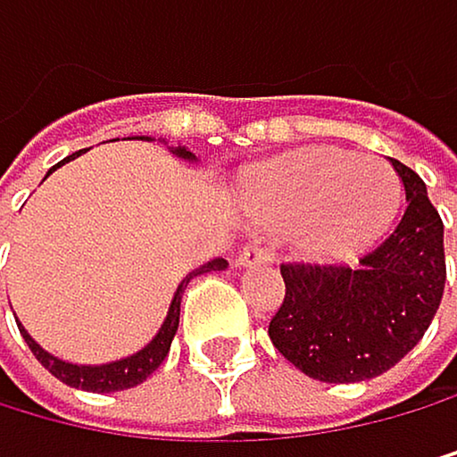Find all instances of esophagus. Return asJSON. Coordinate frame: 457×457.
Instances as JSON below:
<instances>
[{"instance_id":"obj_1","label":"esophagus","mask_w":457,"mask_h":457,"mask_svg":"<svg viewBox=\"0 0 457 457\" xmlns=\"http://www.w3.org/2000/svg\"><path fill=\"white\" fill-rule=\"evenodd\" d=\"M274 257V252H271V245L269 243H260V240H254V243H248L243 252L237 254V266H254V263H269V260Z\"/></svg>"}]
</instances>
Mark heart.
Here are the masks:
<instances>
[{"instance_id": "obj_1", "label": "heart", "mask_w": 457, "mask_h": 457, "mask_svg": "<svg viewBox=\"0 0 457 457\" xmlns=\"http://www.w3.org/2000/svg\"><path fill=\"white\" fill-rule=\"evenodd\" d=\"M403 197L384 157L318 148L274 160L248 177L245 200L269 226H295L312 257H349L386 231Z\"/></svg>"}]
</instances>
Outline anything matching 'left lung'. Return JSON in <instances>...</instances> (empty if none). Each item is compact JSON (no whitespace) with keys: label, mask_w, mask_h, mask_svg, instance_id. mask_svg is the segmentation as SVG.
<instances>
[{"label":"left lung","mask_w":457,"mask_h":457,"mask_svg":"<svg viewBox=\"0 0 457 457\" xmlns=\"http://www.w3.org/2000/svg\"><path fill=\"white\" fill-rule=\"evenodd\" d=\"M406 209L358 266L288 260L286 295L269 337L300 372L326 384L375 378L412 352L441 306L446 283L444 223L412 169L392 160Z\"/></svg>","instance_id":"left-lung-1"}]
</instances>
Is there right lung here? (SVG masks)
I'll return each instance as SVG.
<instances>
[{"label": "right lung", "mask_w": 457, "mask_h": 457, "mask_svg": "<svg viewBox=\"0 0 457 457\" xmlns=\"http://www.w3.org/2000/svg\"><path fill=\"white\" fill-rule=\"evenodd\" d=\"M179 157H186V160H194V154L186 151V148H177ZM71 157H79V151L77 154H71ZM68 157V160H71ZM65 162V160H62ZM59 162V165H62ZM59 165H54L51 171H56ZM48 171V174H51ZM228 263L223 257H217L212 260V263H205L200 266L197 271H191L188 278L177 286V295L171 300V309H169V318H165L162 328L157 332V337L151 340V344L145 349H139L137 354H131V358H125V361H117V363H105V366H77V363H65V361H59V358H51L48 352L39 349V344L33 340L25 328H19L25 337V344L30 346V352L37 354V361L48 369V372L54 378H59L62 384L68 386H77V389H88V392H117V389H131L137 384H143V380L157 369L162 361H165V354H169L171 349V340L177 335V323H179V300H183V292H186V286L191 278H197V274L203 271H220V269H226ZM19 326V323H16Z\"/></svg>", "instance_id": "add662e5"}]
</instances>
